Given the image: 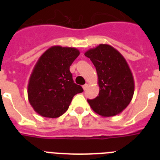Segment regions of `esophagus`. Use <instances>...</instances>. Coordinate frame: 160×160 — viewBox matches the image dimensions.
<instances>
[{
  "label": "esophagus",
  "mask_w": 160,
  "mask_h": 160,
  "mask_svg": "<svg viewBox=\"0 0 160 160\" xmlns=\"http://www.w3.org/2000/svg\"><path fill=\"white\" fill-rule=\"evenodd\" d=\"M87 87H88V84H85V85H83V86H82L83 90H87Z\"/></svg>",
  "instance_id": "obj_1"
}]
</instances>
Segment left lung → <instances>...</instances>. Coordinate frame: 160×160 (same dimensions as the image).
<instances>
[{
  "label": "left lung",
  "instance_id": "1",
  "mask_svg": "<svg viewBox=\"0 0 160 160\" xmlns=\"http://www.w3.org/2000/svg\"><path fill=\"white\" fill-rule=\"evenodd\" d=\"M96 68L99 93L87 102L95 113L103 117L120 114L129 105L135 82L126 59L110 45L100 44L85 53Z\"/></svg>",
  "mask_w": 160,
  "mask_h": 160
}]
</instances>
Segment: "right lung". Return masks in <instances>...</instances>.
Listing matches in <instances>:
<instances>
[{"instance_id": "right-lung-1", "label": "right lung", "mask_w": 160, "mask_h": 160, "mask_svg": "<svg viewBox=\"0 0 160 160\" xmlns=\"http://www.w3.org/2000/svg\"><path fill=\"white\" fill-rule=\"evenodd\" d=\"M80 54L78 49L54 46L37 62L28 84L30 105L41 116L58 118L69 108L73 96L82 93L73 82L70 66Z\"/></svg>"}]
</instances>
